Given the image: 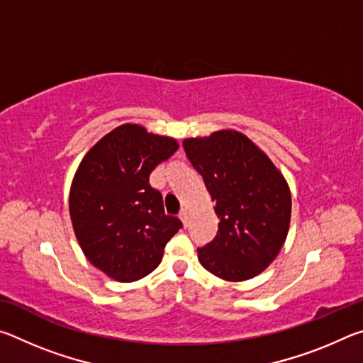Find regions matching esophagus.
I'll return each instance as SVG.
<instances>
[{
    "instance_id": "obj_1",
    "label": "esophagus",
    "mask_w": 363,
    "mask_h": 363,
    "mask_svg": "<svg viewBox=\"0 0 363 363\" xmlns=\"http://www.w3.org/2000/svg\"><path fill=\"white\" fill-rule=\"evenodd\" d=\"M179 218H181L184 225H189V211L186 210V208H184V210L179 213Z\"/></svg>"
}]
</instances>
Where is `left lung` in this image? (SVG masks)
Returning a JSON list of instances; mask_svg holds the SVG:
<instances>
[{
  "mask_svg": "<svg viewBox=\"0 0 363 363\" xmlns=\"http://www.w3.org/2000/svg\"><path fill=\"white\" fill-rule=\"evenodd\" d=\"M216 203L218 235L199 248L208 272L229 281L261 274L284 247L291 219L288 182L253 140L235 130L182 143Z\"/></svg>",
  "mask_w": 363,
  "mask_h": 363,
  "instance_id": "1",
  "label": "left lung"
}]
</instances>
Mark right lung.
Listing matches in <instances>:
<instances>
[{
  "mask_svg": "<svg viewBox=\"0 0 363 363\" xmlns=\"http://www.w3.org/2000/svg\"><path fill=\"white\" fill-rule=\"evenodd\" d=\"M179 144L125 123L91 147L73 176L69 210L84 256L116 281L149 275L182 223L164 214L149 176Z\"/></svg>",
  "mask_w": 363,
  "mask_h": 363,
  "instance_id": "1",
  "label": "right lung"
}]
</instances>
